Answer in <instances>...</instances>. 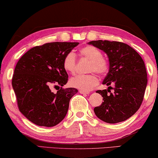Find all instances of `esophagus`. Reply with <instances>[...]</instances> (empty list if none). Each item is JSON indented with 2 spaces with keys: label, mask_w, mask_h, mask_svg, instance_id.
<instances>
[{
  "label": "esophagus",
  "mask_w": 158,
  "mask_h": 158,
  "mask_svg": "<svg viewBox=\"0 0 158 158\" xmlns=\"http://www.w3.org/2000/svg\"><path fill=\"white\" fill-rule=\"evenodd\" d=\"M79 92L80 94H89L88 91H83V90H79Z\"/></svg>",
  "instance_id": "esophagus-1"
}]
</instances>
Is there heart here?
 Instances as JSON below:
<instances>
[{"instance_id": "obj_1", "label": "heart", "mask_w": 158, "mask_h": 158, "mask_svg": "<svg viewBox=\"0 0 158 158\" xmlns=\"http://www.w3.org/2000/svg\"><path fill=\"white\" fill-rule=\"evenodd\" d=\"M81 55L91 60L89 72H96L103 75L109 71V62L102 56V52L99 49L92 45L84 47L79 50ZM63 67L64 70L70 74H74L77 69V57L74 52H69L63 60ZM99 83L98 77L95 74H79L70 79V86L80 90L89 91L96 87Z\"/></svg>"}]
</instances>
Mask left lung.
I'll list each match as a JSON object with an SVG mask.
<instances>
[{
    "instance_id": "left-lung-1",
    "label": "left lung",
    "mask_w": 158,
    "mask_h": 158,
    "mask_svg": "<svg viewBox=\"0 0 158 158\" xmlns=\"http://www.w3.org/2000/svg\"><path fill=\"white\" fill-rule=\"evenodd\" d=\"M88 44L102 49L109 60V71L103 81L109 88L96 91L102 96L103 102L94 108V113L108 123L126 121L143 102L148 83L145 63L135 49L123 42L96 40Z\"/></svg>"
}]
</instances>
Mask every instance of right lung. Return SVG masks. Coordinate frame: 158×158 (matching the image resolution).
Masks as SVG:
<instances>
[{"instance_id": "obj_1", "label": "right lung", "mask_w": 158, "mask_h": 158, "mask_svg": "<svg viewBox=\"0 0 158 158\" xmlns=\"http://www.w3.org/2000/svg\"><path fill=\"white\" fill-rule=\"evenodd\" d=\"M78 44L49 42L31 48L18 60L12 86L19 110L32 123L52 127L64 118L69 101L78 90L62 88L68 81L63 60ZM52 85L61 87L55 94L50 89Z\"/></svg>"}]
</instances>
